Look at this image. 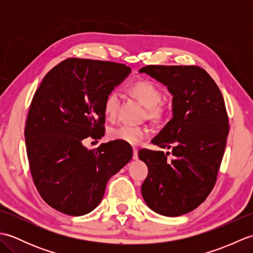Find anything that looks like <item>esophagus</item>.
I'll list each match as a JSON object with an SVG mask.
<instances>
[{
	"instance_id": "1",
	"label": "esophagus",
	"mask_w": 253,
	"mask_h": 253,
	"mask_svg": "<svg viewBox=\"0 0 253 253\" xmlns=\"http://www.w3.org/2000/svg\"><path fill=\"white\" fill-rule=\"evenodd\" d=\"M132 151H133L132 159H133V160H138V150H137V148H133Z\"/></svg>"
}]
</instances>
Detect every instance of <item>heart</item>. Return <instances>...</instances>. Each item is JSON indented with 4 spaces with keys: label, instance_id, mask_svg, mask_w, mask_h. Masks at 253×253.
Masks as SVG:
<instances>
[{
    "label": "heart",
    "instance_id": "1",
    "mask_svg": "<svg viewBox=\"0 0 253 253\" xmlns=\"http://www.w3.org/2000/svg\"><path fill=\"white\" fill-rule=\"evenodd\" d=\"M130 93L137 98L140 103L147 107V116L154 122L161 121L165 115L164 106L161 104L163 92L157 84L151 80H138L130 85ZM120 106V95L116 91H112L104 100V114L107 120H114ZM148 128L142 126L120 125L110 128L107 136L111 140H120L129 144H137L148 136Z\"/></svg>",
    "mask_w": 253,
    "mask_h": 253
}]
</instances>
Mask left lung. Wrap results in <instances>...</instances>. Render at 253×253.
<instances>
[{
    "label": "left lung",
    "mask_w": 253,
    "mask_h": 253,
    "mask_svg": "<svg viewBox=\"0 0 253 253\" xmlns=\"http://www.w3.org/2000/svg\"><path fill=\"white\" fill-rule=\"evenodd\" d=\"M139 73L163 84L173 95V118L151 141L170 152H138L149 169L142 197L161 215H184L206 200L216 182L229 131L223 95L198 66L149 65Z\"/></svg>",
    "instance_id": "1"
}]
</instances>
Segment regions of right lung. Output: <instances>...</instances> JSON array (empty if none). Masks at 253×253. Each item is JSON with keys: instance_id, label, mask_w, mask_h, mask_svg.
I'll list each match as a JSON object with an SVG mask.
<instances>
[{"instance_id": "add662e5", "label": "right lung", "mask_w": 253, "mask_h": 253, "mask_svg": "<svg viewBox=\"0 0 253 253\" xmlns=\"http://www.w3.org/2000/svg\"><path fill=\"white\" fill-rule=\"evenodd\" d=\"M131 69L124 64L67 58L35 92L25 127L30 173L42 199L73 216L99 206L107 181L132 158L115 140L88 150L83 140L104 135V100Z\"/></svg>"}]
</instances>
